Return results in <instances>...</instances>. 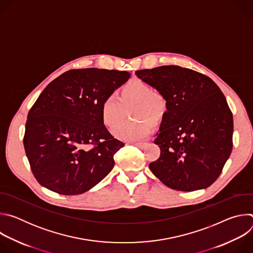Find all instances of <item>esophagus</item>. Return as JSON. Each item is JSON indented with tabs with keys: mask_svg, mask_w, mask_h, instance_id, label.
<instances>
[{
	"mask_svg": "<svg viewBox=\"0 0 253 253\" xmlns=\"http://www.w3.org/2000/svg\"><path fill=\"white\" fill-rule=\"evenodd\" d=\"M132 144H133L134 146L139 147V148H143L144 145H145V143H144V142H133Z\"/></svg>",
	"mask_w": 253,
	"mask_h": 253,
	"instance_id": "obj_1",
	"label": "esophagus"
}]
</instances>
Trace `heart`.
Here are the masks:
<instances>
[{
	"label": "heart",
	"mask_w": 253,
	"mask_h": 253,
	"mask_svg": "<svg viewBox=\"0 0 253 253\" xmlns=\"http://www.w3.org/2000/svg\"><path fill=\"white\" fill-rule=\"evenodd\" d=\"M132 108L130 115L136 123H126L116 126L112 133L116 138L138 141L146 138L151 126H159L168 113V101L159 90L140 79L125 83L119 90L118 98L107 96L101 104V119L105 126L112 128L122 120L124 109Z\"/></svg>",
	"instance_id": "heart-1"
}]
</instances>
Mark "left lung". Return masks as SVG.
Listing matches in <instances>:
<instances>
[{
	"label": "left lung",
	"mask_w": 253,
	"mask_h": 253,
	"mask_svg": "<svg viewBox=\"0 0 253 253\" xmlns=\"http://www.w3.org/2000/svg\"><path fill=\"white\" fill-rule=\"evenodd\" d=\"M161 91L168 113L154 143L160 156L149 164L169 188H207L222 172L232 150L233 117L226 99L209 77L176 65L135 72Z\"/></svg>",
	"instance_id": "1"
}]
</instances>
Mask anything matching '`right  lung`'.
Returning <instances> with one entry per match:
<instances>
[{"label": "right lung", "mask_w": 253, "mask_h": 253, "mask_svg": "<svg viewBox=\"0 0 253 253\" xmlns=\"http://www.w3.org/2000/svg\"><path fill=\"white\" fill-rule=\"evenodd\" d=\"M126 71L69 70L53 80L28 113L24 147L33 175L63 195L82 194L114 166L125 144L101 119L102 101L124 84Z\"/></svg>", "instance_id": "add662e5"}]
</instances>
